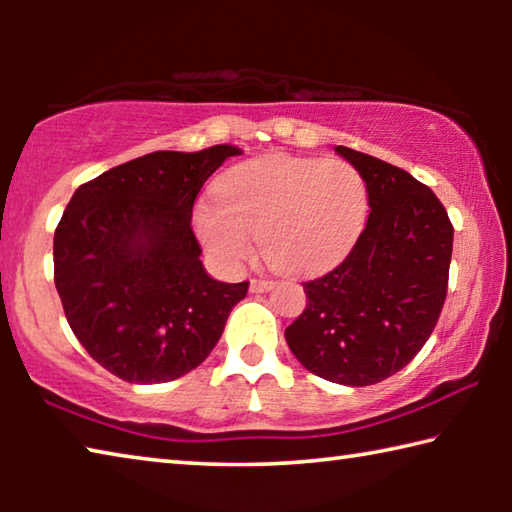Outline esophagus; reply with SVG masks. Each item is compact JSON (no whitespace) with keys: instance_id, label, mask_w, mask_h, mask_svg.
Segmentation results:
<instances>
[{"instance_id":"esophagus-1","label":"esophagus","mask_w":512,"mask_h":512,"mask_svg":"<svg viewBox=\"0 0 512 512\" xmlns=\"http://www.w3.org/2000/svg\"><path fill=\"white\" fill-rule=\"evenodd\" d=\"M273 287V280H268V277H253L250 280V291L253 293H264Z\"/></svg>"}]
</instances>
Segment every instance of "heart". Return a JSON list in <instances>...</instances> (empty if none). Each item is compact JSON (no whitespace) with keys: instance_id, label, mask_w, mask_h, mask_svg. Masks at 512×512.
Listing matches in <instances>:
<instances>
[{"instance_id":"1","label":"heart","mask_w":512,"mask_h":512,"mask_svg":"<svg viewBox=\"0 0 512 512\" xmlns=\"http://www.w3.org/2000/svg\"><path fill=\"white\" fill-rule=\"evenodd\" d=\"M368 185L345 160L275 158L244 162L219 185V203L203 201L194 228L207 253L239 266L262 239L266 262L282 273L329 266L359 239Z\"/></svg>"}]
</instances>
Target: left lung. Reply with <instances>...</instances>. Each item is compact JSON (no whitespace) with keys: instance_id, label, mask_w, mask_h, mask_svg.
Masks as SVG:
<instances>
[{"instance_id":"left-lung-1","label":"left lung","mask_w":512,"mask_h":512,"mask_svg":"<svg viewBox=\"0 0 512 512\" xmlns=\"http://www.w3.org/2000/svg\"><path fill=\"white\" fill-rule=\"evenodd\" d=\"M370 216L343 262L302 284L307 307L284 329L309 372L343 386L395 375L422 350L447 298L454 225L411 173L348 146Z\"/></svg>"}]
</instances>
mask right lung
<instances>
[{"label": "right lung", "instance_id": "obj_1", "mask_svg": "<svg viewBox=\"0 0 512 512\" xmlns=\"http://www.w3.org/2000/svg\"><path fill=\"white\" fill-rule=\"evenodd\" d=\"M155 151L76 189L54 235V282L90 357L131 384L187 375L219 343L248 282L205 273L192 230L205 180L239 155Z\"/></svg>", "mask_w": 512, "mask_h": 512}]
</instances>
